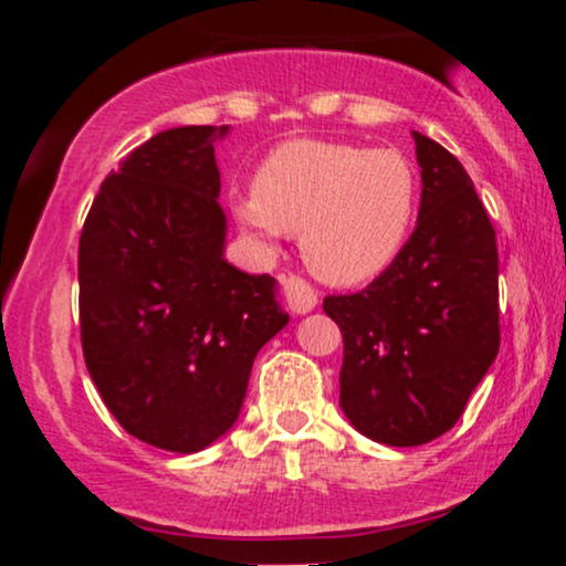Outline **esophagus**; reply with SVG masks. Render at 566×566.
Wrapping results in <instances>:
<instances>
[{
    "mask_svg": "<svg viewBox=\"0 0 566 566\" xmlns=\"http://www.w3.org/2000/svg\"><path fill=\"white\" fill-rule=\"evenodd\" d=\"M282 287L284 297H287V305L295 314H308V311H314L316 303H319L314 287H311L308 282H303L301 276H284Z\"/></svg>",
    "mask_w": 566,
    "mask_h": 566,
    "instance_id": "34e87169",
    "label": "esophagus"
}]
</instances>
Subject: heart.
I'll use <instances>...</instances> for the list:
<instances>
[{
	"label": "heart",
	"mask_w": 566,
	"mask_h": 566,
	"mask_svg": "<svg viewBox=\"0 0 566 566\" xmlns=\"http://www.w3.org/2000/svg\"><path fill=\"white\" fill-rule=\"evenodd\" d=\"M255 191L233 199V218L265 244L301 233L308 269L354 287L401 255L420 201L405 154L340 140H287L255 170Z\"/></svg>",
	"instance_id": "1"
}]
</instances>
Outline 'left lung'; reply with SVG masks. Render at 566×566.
I'll return each instance as SVG.
<instances>
[{
  "label": "left lung",
  "instance_id": "8db88e82",
  "mask_svg": "<svg viewBox=\"0 0 566 566\" xmlns=\"http://www.w3.org/2000/svg\"><path fill=\"white\" fill-rule=\"evenodd\" d=\"M412 138L423 180L412 237L365 290L324 297L343 333V412L388 447L450 431L500 348L495 229L463 165Z\"/></svg>",
  "mask_w": 566,
  "mask_h": 566
}]
</instances>
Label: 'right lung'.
Returning a JSON list of instances; mask_svg holds the SVG:
<instances>
[{
    "label": "right lung",
    "instance_id": "right-lung-1",
    "mask_svg": "<svg viewBox=\"0 0 566 566\" xmlns=\"http://www.w3.org/2000/svg\"><path fill=\"white\" fill-rule=\"evenodd\" d=\"M157 133L103 180L80 239V327L97 394L135 439L210 447L237 423L258 350L290 316L276 279L226 261L216 140Z\"/></svg>",
    "mask_w": 566,
    "mask_h": 566
}]
</instances>
